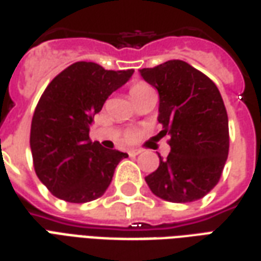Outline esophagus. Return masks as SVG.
I'll return each mask as SVG.
<instances>
[{
	"label": "esophagus",
	"mask_w": 261,
	"mask_h": 261,
	"mask_svg": "<svg viewBox=\"0 0 261 261\" xmlns=\"http://www.w3.org/2000/svg\"><path fill=\"white\" fill-rule=\"evenodd\" d=\"M140 152H141L140 149H130V151H128V155H130V156H136V155H138Z\"/></svg>",
	"instance_id": "1"
}]
</instances>
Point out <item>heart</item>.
<instances>
[{
    "label": "heart",
    "instance_id": "1",
    "mask_svg": "<svg viewBox=\"0 0 261 261\" xmlns=\"http://www.w3.org/2000/svg\"><path fill=\"white\" fill-rule=\"evenodd\" d=\"M151 90H152V87L148 86L147 83H143V82H137V83H134V85L130 87L131 99H134V97L140 96V94H144V93L151 92ZM133 140H134V133L127 131L124 136V141H127V143H131Z\"/></svg>",
    "mask_w": 261,
    "mask_h": 261
}]
</instances>
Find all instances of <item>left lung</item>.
Instances as JSON below:
<instances>
[{"label": "left lung", "instance_id": "obj_1", "mask_svg": "<svg viewBox=\"0 0 261 261\" xmlns=\"http://www.w3.org/2000/svg\"><path fill=\"white\" fill-rule=\"evenodd\" d=\"M160 94V137L168 134L171 152L145 176L161 199L187 203L212 191L229 154V121L219 89L206 74L184 61L141 69Z\"/></svg>", "mask_w": 261, "mask_h": 261}]
</instances>
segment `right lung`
Segmentation results:
<instances>
[{
	"instance_id": "right-lung-1",
	"label": "right lung",
	"mask_w": 261,
	"mask_h": 261,
	"mask_svg": "<svg viewBox=\"0 0 261 261\" xmlns=\"http://www.w3.org/2000/svg\"><path fill=\"white\" fill-rule=\"evenodd\" d=\"M128 70H106L93 62H76L58 74L36 105L31 124L34 168L56 198L85 203L100 198L125 152L92 143L89 127L107 97L121 87Z\"/></svg>"
}]
</instances>
